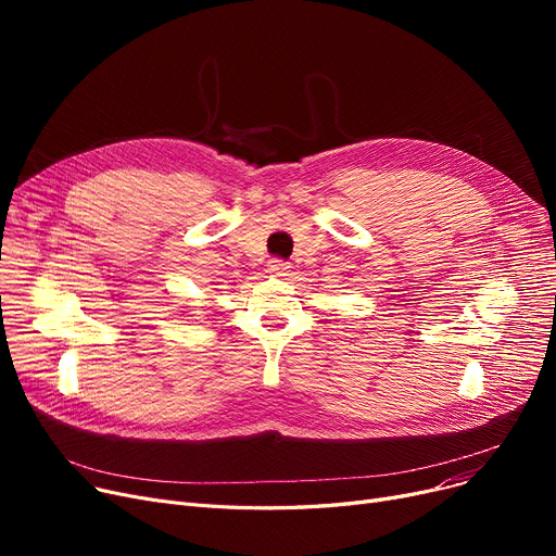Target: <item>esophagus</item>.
<instances>
[{"instance_id":"34e87169","label":"esophagus","mask_w":556,"mask_h":556,"mask_svg":"<svg viewBox=\"0 0 556 556\" xmlns=\"http://www.w3.org/2000/svg\"><path fill=\"white\" fill-rule=\"evenodd\" d=\"M288 268H290L288 263H283V261H279V258H275V261L268 263V273H270L273 277H281V279L288 277V273H290Z\"/></svg>"}]
</instances>
